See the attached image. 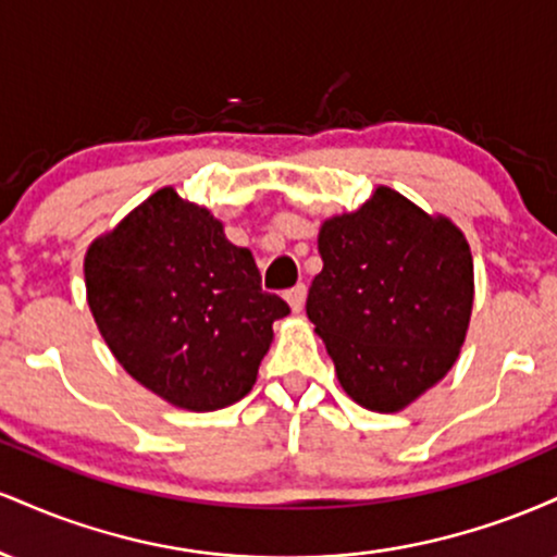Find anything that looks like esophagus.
<instances>
[{"mask_svg":"<svg viewBox=\"0 0 557 557\" xmlns=\"http://www.w3.org/2000/svg\"><path fill=\"white\" fill-rule=\"evenodd\" d=\"M285 298H287V304H290V309L298 311L304 309V300H306V285H296V287H290V290L285 293Z\"/></svg>","mask_w":557,"mask_h":557,"instance_id":"esophagus-1","label":"esophagus"}]
</instances>
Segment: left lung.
<instances>
[{"label": "left lung", "mask_w": 557, "mask_h": 557, "mask_svg": "<svg viewBox=\"0 0 557 557\" xmlns=\"http://www.w3.org/2000/svg\"><path fill=\"white\" fill-rule=\"evenodd\" d=\"M324 267L306 314L341 387L359 406L398 413L456 363L474 306V259L461 227L376 185L356 212L319 227Z\"/></svg>", "instance_id": "8db88e82"}]
</instances>
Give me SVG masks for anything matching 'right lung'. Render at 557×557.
Instances as JSON below:
<instances>
[{
    "label": "right lung",
    "instance_id": "right-lung-1",
    "mask_svg": "<svg viewBox=\"0 0 557 557\" xmlns=\"http://www.w3.org/2000/svg\"><path fill=\"white\" fill-rule=\"evenodd\" d=\"M86 300L133 380L185 411H216L251 393L290 314L261 290L248 248L233 246L207 207L159 188L83 259Z\"/></svg>",
    "mask_w": 557,
    "mask_h": 557
}]
</instances>
